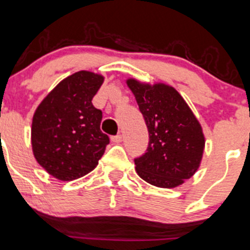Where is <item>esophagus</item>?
Instances as JSON below:
<instances>
[{
	"mask_svg": "<svg viewBox=\"0 0 250 250\" xmlns=\"http://www.w3.org/2000/svg\"><path fill=\"white\" fill-rule=\"evenodd\" d=\"M122 134H117V136H113V137H111V141L113 142V143H121V142H122Z\"/></svg>",
	"mask_w": 250,
	"mask_h": 250,
	"instance_id": "obj_1",
	"label": "esophagus"
}]
</instances>
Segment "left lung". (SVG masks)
I'll list each match as a JSON object with an SVG mask.
<instances>
[{
	"label": "left lung",
	"mask_w": 250,
	"mask_h": 250,
	"mask_svg": "<svg viewBox=\"0 0 250 250\" xmlns=\"http://www.w3.org/2000/svg\"><path fill=\"white\" fill-rule=\"evenodd\" d=\"M149 132L146 153L134 159L137 174L150 185L172 188L193 176L205 149L202 127L180 93L167 83L128 79Z\"/></svg>",
	"instance_id": "1"
}]
</instances>
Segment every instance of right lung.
Returning <instances> with one entry per match:
<instances>
[{
	"instance_id": "right-lung-1",
	"label": "right lung",
	"mask_w": 250,
	"mask_h": 250,
	"mask_svg": "<svg viewBox=\"0 0 250 250\" xmlns=\"http://www.w3.org/2000/svg\"><path fill=\"white\" fill-rule=\"evenodd\" d=\"M104 80L86 70L75 72L60 81L34 112V158L58 180H75L92 171L109 143L100 128L102 112L91 102Z\"/></svg>"
}]
</instances>
